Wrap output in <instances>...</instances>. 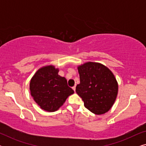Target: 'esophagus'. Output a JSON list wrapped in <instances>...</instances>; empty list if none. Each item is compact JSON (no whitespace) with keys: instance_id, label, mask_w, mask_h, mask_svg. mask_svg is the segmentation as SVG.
<instances>
[{"instance_id":"esophagus-1","label":"esophagus","mask_w":146,"mask_h":146,"mask_svg":"<svg viewBox=\"0 0 146 146\" xmlns=\"http://www.w3.org/2000/svg\"><path fill=\"white\" fill-rule=\"evenodd\" d=\"M72 89L74 90V91H76V86H74V87H72Z\"/></svg>"}]
</instances>
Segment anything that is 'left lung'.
Returning a JSON list of instances; mask_svg holds the SVG:
<instances>
[{
  "mask_svg": "<svg viewBox=\"0 0 146 146\" xmlns=\"http://www.w3.org/2000/svg\"><path fill=\"white\" fill-rule=\"evenodd\" d=\"M80 83L76 92L84 106L96 115L111 108L118 92V84L110 70L98 62H87L78 66Z\"/></svg>",
  "mask_w": 146,
  "mask_h": 146,
  "instance_id": "1",
  "label": "left lung"
}]
</instances>
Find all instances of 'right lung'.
Segmentation results:
<instances>
[{
	"instance_id": "1",
	"label": "right lung",
	"mask_w": 146,
	"mask_h": 146,
	"mask_svg": "<svg viewBox=\"0 0 146 146\" xmlns=\"http://www.w3.org/2000/svg\"><path fill=\"white\" fill-rule=\"evenodd\" d=\"M58 72L54 66H44L36 72L30 82V92L34 100L41 109L49 112L58 110L68 97L74 93Z\"/></svg>"
}]
</instances>
